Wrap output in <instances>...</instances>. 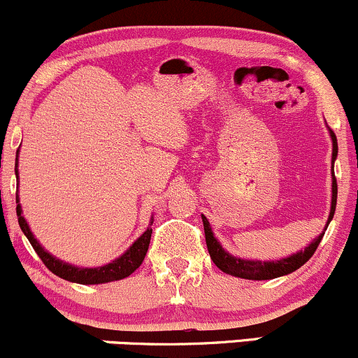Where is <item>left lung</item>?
Listing matches in <instances>:
<instances>
[{"instance_id":"1","label":"left lung","mask_w":358,"mask_h":358,"mask_svg":"<svg viewBox=\"0 0 358 358\" xmlns=\"http://www.w3.org/2000/svg\"><path fill=\"white\" fill-rule=\"evenodd\" d=\"M330 136L331 141H334V155H331V162L336 159V153H338V145H336V136L334 131L330 129ZM334 168V165H331ZM331 210H330V217H328L327 224H330V220L334 219V213H335V207H336V178L334 175V185H331ZM203 220V231H205V241H207V249L208 254H210L213 264L217 266L220 271H224L225 274H231V276L236 278H242V279H256V281H262V279H274L279 276H285V274L293 273L301 268L305 262H308V259L315 254L316 248L318 244L322 242L323 234H320L316 239L311 242L310 245L301 252L293 254V256L281 259V261H273V262H261V261H245V259H239V257H234L227 250L222 249L220 242H217L215 237L212 234V227L208 224V220L205 219V215H202ZM328 227V225H327Z\"/></svg>"}]
</instances>
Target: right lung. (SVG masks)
I'll return each mask as SVG.
<instances>
[{
    "instance_id": "obj_1",
    "label": "right lung",
    "mask_w": 358,
    "mask_h": 358,
    "mask_svg": "<svg viewBox=\"0 0 358 358\" xmlns=\"http://www.w3.org/2000/svg\"><path fill=\"white\" fill-rule=\"evenodd\" d=\"M16 180H18V151H16V166H15ZM16 203H18V193H16ZM16 215H18V224L22 227V231L27 239L30 241L31 248L35 249V252L38 254V257L42 259V262L47 266L48 269L52 271L55 276H59L65 281L71 282H79V285H101V282H109V281H117V279L127 278L129 274H133L141 262L145 261V256L148 252V245H150L151 234H153V229H148V231L143 234L139 239L131 245L129 249L122 254L121 257H117L116 261H113L110 264L102 266V268H77V266H71L67 262H62L59 259L45 250L42 245L36 242L34 234L30 232V227H28L27 220L23 219L22 215V207L20 203L16 205ZM153 224V222H151Z\"/></svg>"
}]
</instances>
